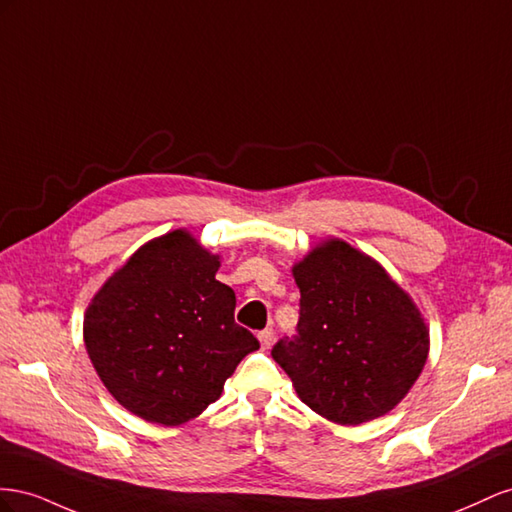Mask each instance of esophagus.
I'll use <instances>...</instances> for the list:
<instances>
[{
  "instance_id": "esophagus-1",
  "label": "esophagus",
  "mask_w": 512,
  "mask_h": 512,
  "mask_svg": "<svg viewBox=\"0 0 512 512\" xmlns=\"http://www.w3.org/2000/svg\"><path fill=\"white\" fill-rule=\"evenodd\" d=\"M257 339H259L261 347H264V349H268V347L272 345V341H274V332H272L270 328H266V330H261V332L257 334Z\"/></svg>"
}]
</instances>
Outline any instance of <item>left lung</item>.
Returning a JSON list of instances; mask_svg holds the SVG:
<instances>
[{"mask_svg": "<svg viewBox=\"0 0 512 512\" xmlns=\"http://www.w3.org/2000/svg\"><path fill=\"white\" fill-rule=\"evenodd\" d=\"M291 274L300 289L298 337L276 343L272 358L300 401L347 427L394 410L429 356V328L412 296L341 238L315 244Z\"/></svg>", "mask_w": 512, "mask_h": 512, "instance_id": "8db88e82", "label": "left lung"}]
</instances>
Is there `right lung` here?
I'll list each match as a JSON object with an SVG mask.
<instances>
[{
    "instance_id": "1",
    "label": "right lung",
    "mask_w": 512,
    "mask_h": 512,
    "mask_svg": "<svg viewBox=\"0 0 512 512\" xmlns=\"http://www.w3.org/2000/svg\"><path fill=\"white\" fill-rule=\"evenodd\" d=\"M221 255L186 229L139 246L83 317L100 382L130 414L184 425L221 397L259 341L233 319L236 294L216 281Z\"/></svg>"
}]
</instances>
